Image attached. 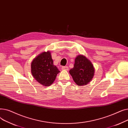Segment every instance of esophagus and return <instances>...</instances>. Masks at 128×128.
I'll return each instance as SVG.
<instances>
[{
  "label": "esophagus",
  "mask_w": 128,
  "mask_h": 128,
  "mask_svg": "<svg viewBox=\"0 0 128 128\" xmlns=\"http://www.w3.org/2000/svg\"><path fill=\"white\" fill-rule=\"evenodd\" d=\"M68 66H62V70H68Z\"/></svg>",
  "instance_id": "obj_1"
}]
</instances>
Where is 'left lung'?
I'll use <instances>...</instances> for the list:
<instances>
[{"instance_id": "8db88e82", "label": "left lung", "mask_w": 128, "mask_h": 128, "mask_svg": "<svg viewBox=\"0 0 128 128\" xmlns=\"http://www.w3.org/2000/svg\"><path fill=\"white\" fill-rule=\"evenodd\" d=\"M69 72L74 82L79 86H83L86 85L92 80L95 68L88 58L80 54L75 58L74 68Z\"/></svg>"}]
</instances>
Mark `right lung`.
I'll use <instances>...</instances> for the list:
<instances>
[{"instance_id":"obj_1","label":"right lung","mask_w":128,"mask_h":128,"mask_svg":"<svg viewBox=\"0 0 128 128\" xmlns=\"http://www.w3.org/2000/svg\"><path fill=\"white\" fill-rule=\"evenodd\" d=\"M31 72L40 84L48 86L51 85L60 70L53 64L50 51L40 53L31 63Z\"/></svg>"}]
</instances>
